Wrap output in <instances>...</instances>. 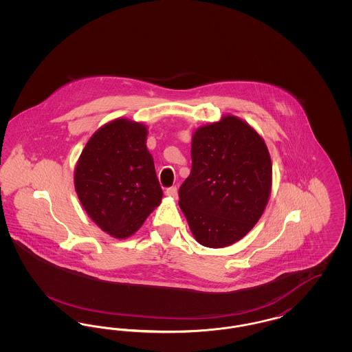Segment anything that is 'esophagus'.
<instances>
[{"label": "esophagus", "mask_w": 352, "mask_h": 352, "mask_svg": "<svg viewBox=\"0 0 352 352\" xmlns=\"http://www.w3.org/2000/svg\"><path fill=\"white\" fill-rule=\"evenodd\" d=\"M166 195L170 197V198H173V199H177L178 198V190H177V187H170L166 190Z\"/></svg>", "instance_id": "1"}]
</instances>
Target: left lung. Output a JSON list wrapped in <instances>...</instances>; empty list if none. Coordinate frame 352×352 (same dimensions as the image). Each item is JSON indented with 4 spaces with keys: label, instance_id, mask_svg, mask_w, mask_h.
<instances>
[{
    "label": "left lung",
    "instance_id": "obj_1",
    "mask_svg": "<svg viewBox=\"0 0 352 352\" xmlns=\"http://www.w3.org/2000/svg\"><path fill=\"white\" fill-rule=\"evenodd\" d=\"M191 173L179 188V207L195 240L224 248L261 218L272 191V160L264 138L234 115L194 131Z\"/></svg>",
    "mask_w": 352,
    "mask_h": 352
}]
</instances>
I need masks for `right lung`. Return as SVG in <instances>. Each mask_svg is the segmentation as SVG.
Returning a JSON list of instances; mask_svg holds the SVG:
<instances>
[{
    "instance_id": "1",
    "label": "right lung",
    "mask_w": 352,
    "mask_h": 352,
    "mask_svg": "<svg viewBox=\"0 0 352 352\" xmlns=\"http://www.w3.org/2000/svg\"><path fill=\"white\" fill-rule=\"evenodd\" d=\"M148 126L118 118L87 141L75 165L74 184L84 211L104 232L126 239L162 201Z\"/></svg>"
}]
</instances>
